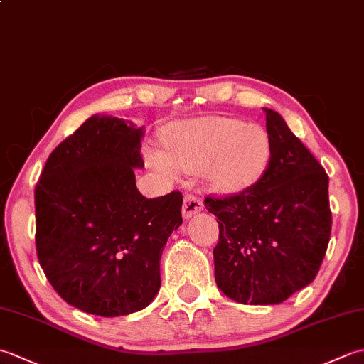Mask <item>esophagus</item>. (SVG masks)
Returning <instances> with one entry per match:
<instances>
[{"label":"esophagus","instance_id":"esophagus-1","mask_svg":"<svg viewBox=\"0 0 364 364\" xmlns=\"http://www.w3.org/2000/svg\"><path fill=\"white\" fill-rule=\"evenodd\" d=\"M202 210H203L202 198H198L194 194L184 196V202H183V218L184 219L192 218V215L200 213Z\"/></svg>","mask_w":364,"mask_h":364}]
</instances>
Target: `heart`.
Instances as JSON below:
<instances>
[{"label": "heart", "mask_w": 364, "mask_h": 364, "mask_svg": "<svg viewBox=\"0 0 364 364\" xmlns=\"http://www.w3.org/2000/svg\"><path fill=\"white\" fill-rule=\"evenodd\" d=\"M166 156L183 170L202 168L205 178L220 191H241L264 173L270 161L266 131L230 117H210L172 123L164 133ZM153 164L170 172L161 156Z\"/></svg>", "instance_id": "obj_1"}]
</instances>
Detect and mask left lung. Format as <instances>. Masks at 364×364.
Wrapping results in <instances>:
<instances>
[{
	"instance_id": "obj_1",
	"label": "left lung",
	"mask_w": 364,
	"mask_h": 364,
	"mask_svg": "<svg viewBox=\"0 0 364 364\" xmlns=\"http://www.w3.org/2000/svg\"><path fill=\"white\" fill-rule=\"evenodd\" d=\"M266 111L269 166L239 194L208 196L219 219L218 288L250 305L282 304L310 284L331 233L328 175L282 115Z\"/></svg>"
}]
</instances>
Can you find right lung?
Segmentation results:
<instances>
[{"instance_id":"right-lung-1","label":"right lung","mask_w":364,"mask_h":364,"mask_svg":"<svg viewBox=\"0 0 364 364\" xmlns=\"http://www.w3.org/2000/svg\"><path fill=\"white\" fill-rule=\"evenodd\" d=\"M142 128L87 119L46 159L36 184V250L48 282L81 311L115 318L142 310L161 286L159 259L181 225L183 196L146 198Z\"/></svg>"}]
</instances>
